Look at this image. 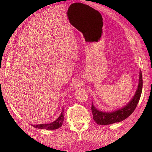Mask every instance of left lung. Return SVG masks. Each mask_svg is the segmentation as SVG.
I'll return each mask as SVG.
<instances>
[{"label":"left lung","mask_w":152,"mask_h":152,"mask_svg":"<svg viewBox=\"0 0 152 152\" xmlns=\"http://www.w3.org/2000/svg\"><path fill=\"white\" fill-rule=\"evenodd\" d=\"M142 88V77L141 72L140 70L139 84L138 86H137V89L131 100L125 107L113 112H104L98 110L94 107V105H93V103H92L91 110L94 121L99 125H109V124L119 122L125 120L129 116L131 115L136 108L137 104L138 103L141 97Z\"/></svg>","instance_id":"obj_1"}]
</instances>
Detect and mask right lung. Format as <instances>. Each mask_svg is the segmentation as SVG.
<instances>
[{
	"instance_id": "right-lung-1",
	"label": "right lung",
	"mask_w": 152,
	"mask_h": 152,
	"mask_svg": "<svg viewBox=\"0 0 152 152\" xmlns=\"http://www.w3.org/2000/svg\"><path fill=\"white\" fill-rule=\"evenodd\" d=\"M64 121L63 115V108L62 109V112L59 117L56 121L50 123V124H38V125H32L34 127L41 129H46V130H54L60 127Z\"/></svg>"
}]
</instances>
